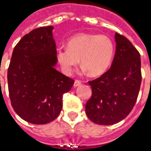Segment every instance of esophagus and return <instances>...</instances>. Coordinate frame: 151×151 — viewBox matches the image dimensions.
<instances>
[{
	"mask_svg": "<svg viewBox=\"0 0 151 151\" xmlns=\"http://www.w3.org/2000/svg\"><path fill=\"white\" fill-rule=\"evenodd\" d=\"M81 84V81H80V80H75L73 86H74V87H77V86H80Z\"/></svg>",
	"mask_w": 151,
	"mask_h": 151,
	"instance_id": "34e87169",
	"label": "esophagus"
}]
</instances>
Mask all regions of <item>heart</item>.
I'll return each instance as SVG.
<instances>
[{
	"instance_id": "1",
	"label": "heart",
	"mask_w": 151,
	"mask_h": 151,
	"mask_svg": "<svg viewBox=\"0 0 151 151\" xmlns=\"http://www.w3.org/2000/svg\"><path fill=\"white\" fill-rule=\"evenodd\" d=\"M114 44L110 37L103 34L79 33L70 37L67 47H58L56 58L62 71L71 74L80 59L84 70L90 75H101L112 63Z\"/></svg>"
}]
</instances>
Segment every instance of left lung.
Segmentation results:
<instances>
[{
  "instance_id": "left-lung-1",
  "label": "left lung",
  "mask_w": 151,
  "mask_h": 151,
  "mask_svg": "<svg viewBox=\"0 0 151 151\" xmlns=\"http://www.w3.org/2000/svg\"><path fill=\"white\" fill-rule=\"evenodd\" d=\"M115 41V55L110 70L88 81L92 96L86 104V113L98 125H113L127 118L141 86L140 53L123 35L116 33Z\"/></svg>"
}]
</instances>
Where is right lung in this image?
<instances>
[{
    "label": "right lung",
    "instance_id": "right-lung-1",
    "mask_svg": "<svg viewBox=\"0 0 151 151\" xmlns=\"http://www.w3.org/2000/svg\"><path fill=\"white\" fill-rule=\"evenodd\" d=\"M53 26L32 30L13 49L8 69L11 105L29 123L43 125L58 117L63 94L74 80L56 70Z\"/></svg>",
    "mask_w": 151,
    "mask_h": 151
}]
</instances>
